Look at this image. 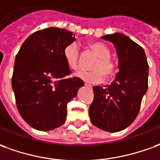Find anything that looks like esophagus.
<instances>
[{"instance_id": "obj_1", "label": "esophagus", "mask_w": 160, "mask_h": 160, "mask_svg": "<svg viewBox=\"0 0 160 160\" xmlns=\"http://www.w3.org/2000/svg\"><path fill=\"white\" fill-rule=\"evenodd\" d=\"M84 85L87 87V88H89V89H92V86H91V84H89V83H87V82H84Z\"/></svg>"}]
</instances>
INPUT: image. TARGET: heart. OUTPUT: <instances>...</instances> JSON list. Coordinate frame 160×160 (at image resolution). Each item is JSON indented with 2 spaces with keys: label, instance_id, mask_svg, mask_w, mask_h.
<instances>
[{
  "label": "heart",
  "instance_id": "heart-1",
  "mask_svg": "<svg viewBox=\"0 0 160 160\" xmlns=\"http://www.w3.org/2000/svg\"><path fill=\"white\" fill-rule=\"evenodd\" d=\"M89 47L98 56V59L91 66L93 70L79 71L77 77L83 81L91 83H99L104 78H111L116 72L115 62L111 58V50L107 45L102 42H91ZM63 58L70 69L77 70L79 68V47L78 43L72 42L63 49Z\"/></svg>",
  "mask_w": 160,
  "mask_h": 160
}]
</instances>
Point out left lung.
<instances>
[{
	"label": "left lung",
	"mask_w": 160,
	"mask_h": 160,
	"mask_svg": "<svg viewBox=\"0 0 160 160\" xmlns=\"http://www.w3.org/2000/svg\"><path fill=\"white\" fill-rule=\"evenodd\" d=\"M115 46L119 70L110 85L94 86L89 115L96 127L117 132L137 118L148 87L149 65L143 48L120 33L102 36Z\"/></svg>",
	"instance_id": "8db88e82"
}]
</instances>
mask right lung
Here are the masks:
<instances>
[{"mask_svg":"<svg viewBox=\"0 0 160 160\" xmlns=\"http://www.w3.org/2000/svg\"><path fill=\"white\" fill-rule=\"evenodd\" d=\"M73 33L48 28L28 37L15 57L12 88L20 115L33 128L50 131L64 124L67 104L83 85L71 71L63 49L75 41Z\"/></svg>","mask_w":160,"mask_h":160,"instance_id":"add662e5","label":"right lung"}]
</instances>
